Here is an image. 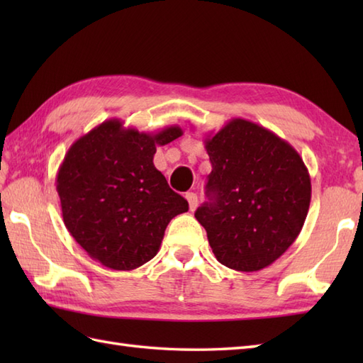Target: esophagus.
<instances>
[{"mask_svg":"<svg viewBox=\"0 0 363 363\" xmlns=\"http://www.w3.org/2000/svg\"><path fill=\"white\" fill-rule=\"evenodd\" d=\"M186 198H187V201H189L190 211L194 212L196 209V206H198V196H196V194H194V191H189V194L186 195Z\"/></svg>","mask_w":363,"mask_h":363,"instance_id":"34e87169","label":"esophagus"}]
</instances>
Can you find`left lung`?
<instances>
[{
  "instance_id": "1",
  "label": "left lung",
  "mask_w": 363,
  "mask_h": 363,
  "mask_svg": "<svg viewBox=\"0 0 363 363\" xmlns=\"http://www.w3.org/2000/svg\"><path fill=\"white\" fill-rule=\"evenodd\" d=\"M212 162L207 196L195 218L215 257L235 272L272 265L296 240L309 212V169L272 130L233 118L204 140Z\"/></svg>"
}]
</instances>
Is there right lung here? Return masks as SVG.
Here are the masks:
<instances>
[{"label": "right lung", "instance_id": "1", "mask_svg": "<svg viewBox=\"0 0 363 363\" xmlns=\"http://www.w3.org/2000/svg\"><path fill=\"white\" fill-rule=\"evenodd\" d=\"M182 135L179 126L138 133L111 118L68 148L56 176L65 228L99 264L130 272L156 256L168 223L189 211L154 167L157 146Z\"/></svg>", "mask_w": 363, "mask_h": 363}]
</instances>
